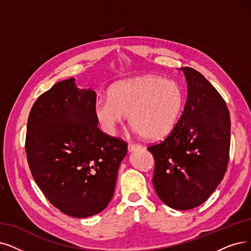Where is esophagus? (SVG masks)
I'll list each match as a JSON object with an SVG mask.
<instances>
[{
	"label": "esophagus",
	"mask_w": 251,
	"mask_h": 251,
	"mask_svg": "<svg viewBox=\"0 0 251 251\" xmlns=\"http://www.w3.org/2000/svg\"><path fill=\"white\" fill-rule=\"evenodd\" d=\"M141 147V144H138V143H128L127 148H128V151H133L135 149H138Z\"/></svg>",
	"instance_id": "1"
}]
</instances>
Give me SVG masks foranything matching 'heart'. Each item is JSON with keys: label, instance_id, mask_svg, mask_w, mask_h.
Wrapping results in <instances>:
<instances>
[{"label": "heart", "instance_id": "b5f03b06", "mask_svg": "<svg viewBox=\"0 0 251 251\" xmlns=\"http://www.w3.org/2000/svg\"><path fill=\"white\" fill-rule=\"evenodd\" d=\"M183 106V89L176 81L144 75L114 84L108 98L98 100L94 111L108 134H114L129 115L132 126L143 137L158 139L174 128Z\"/></svg>", "mask_w": 251, "mask_h": 251}]
</instances>
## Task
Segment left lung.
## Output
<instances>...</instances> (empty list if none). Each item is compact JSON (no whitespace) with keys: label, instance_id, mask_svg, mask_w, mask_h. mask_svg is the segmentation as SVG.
Returning a JSON list of instances; mask_svg holds the SVG:
<instances>
[{"label":"left lung","instance_id":"left-lung-1","mask_svg":"<svg viewBox=\"0 0 251 251\" xmlns=\"http://www.w3.org/2000/svg\"><path fill=\"white\" fill-rule=\"evenodd\" d=\"M181 70L187 83L183 112L171 133L147 149L154 158L158 198L173 209L188 210L203 204L226 174L230 118L225 100L201 73Z\"/></svg>","mask_w":251,"mask_h":251}]
</instances>
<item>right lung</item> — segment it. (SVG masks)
<instances>
[{"label":"right lung","instance_id":"right-lung-1","mask_svg":"<svg viewBox=\"0 0 251 251\" xmlns=\"http://www.w3.org/2000/svg\"><path fill=\"white\" fill-rule=\"evenodd\" d=\"M96 93L74 78L40 96L27 118L25 153L35 182L59 211L83 218L107 207L127 143L98 126Z\"/></svg>","mask_w":251,"mask_h":251}]
</instances>
